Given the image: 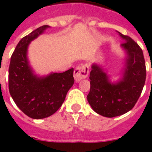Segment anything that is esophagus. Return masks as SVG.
I'll use <instances>...</instances> for the list:
<instances>
[{
	"label": "esophagus",
	"mask_w": 152,
	"mask_h": 152,
	"mask_svg": "<svg viewBox=\"0 0 152 152\" xmlns=\"http://www.w3.org/2000/svg\"><path fill=\"white\" fill-rule=\"evenodd\" d=\"M89 74V68L86 64L79 65L74 71V78L76 82L80 81L82 79L87 78Z\"/></svg>",
	"instance_id": "esophagus-1"
}]
</instances>
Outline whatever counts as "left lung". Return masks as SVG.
Instances as JSON below:
<instances>
[{
	"mask_svg": "<svg viewBox=\"0 0 152 152\" xmlns=\"http://www.w3.org/2000/svg\"><path fill=\"white\" fill-rule=\"evenodd\" d=\"M118 33L125 39L121 46L127 53L122 78L111 83L103 69L96 64H92L89 77L88 102L94 111L107 118L122 115L131 110L141 95L146 80V66L141 48L129 36Z\"/></svg>",
	"mask_w": 152,
	"mask_h": 152,
	"instance_id": "left-lung-1",
	"label": "left lung"
}]
</instances>
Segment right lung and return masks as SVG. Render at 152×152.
<instances>
[{
  "mask_svg": "<svg viewBox=\"0 0 152 152\" xmlns=\"http://www.w3.org/2000/svg\"><path fill=\"white\" fill-rule=\"evenodd\" d=\"M48 27V25L42 26L19 42L11 57L8 69L11 96L16 106L33 119L53 114L61 106L67 92L74 83L72 68L61 73L39 77L30 67L27 56L30 42Z\"/></svg>",
  "mask_w": 152,
  "mask_h": 152,
  "instance_id": "right-lung-1",
  "label": "right lung"
}]
</instances>
